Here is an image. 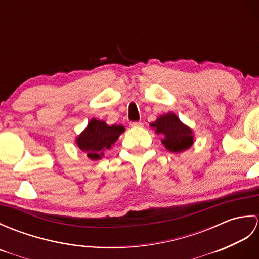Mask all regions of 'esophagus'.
Here are the masks:
<instances>
[{
    "instance_id": "esophagus-1",
    "label": "esophagus",
    "mask_w": 259,
    "mask_h": 259,
    "mask_svg": "<svg viewBox=\"0 0 259 259\" xmlns=\"http://www.w3.org/2000/svg\"><path fill=\"white\" fill-rule=\"evenodd\" d=\"M142 122H130V126H133V128H140L142 126Z\"/></svg>"
}]
</instances>
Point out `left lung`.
<instances>
[{
    "label": "left lung",
    "mask_w": 259,
    "mask_h": 259,
    "mask_svg": "<svg viewBox=\"0 0 259 259\" xmlns=\"http://www.w3.org/2000/svg\"><path fill=\"white\" fill-rule=\"evenodd\" d=\"M150 126L155 130V134L162 137L161 144L170 152H183L194 145V131L181 122L174 112L159 115Z\"/></svg>",
    "instance_id": "1"
}]
</instances>
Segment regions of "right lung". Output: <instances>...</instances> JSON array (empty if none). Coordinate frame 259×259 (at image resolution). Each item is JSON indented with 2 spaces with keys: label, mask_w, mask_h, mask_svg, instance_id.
Wrapping results in <instances>:
<instances>
[{
  "label": "right lung",
  "mask_w": 259,
  "mask_h": 259,
  "mask_svg": "<svg viewBox=\"0 0 259 259\" xmlns=\"http://www.w3.org/2000/svg\"><path fill=\"white\" fill-rule=\"evenodd\" d=\"M124 130L123 125H109L102 120L92 118L87 128L75 138V144L81 151L87 153L88 158L99 160L104 156V151L111 149Z\"/></svg>",
  "instance_id": "obj_1"
}]
</instances>
